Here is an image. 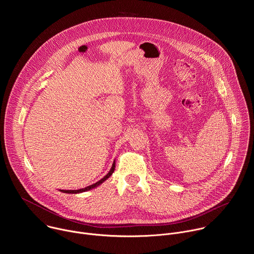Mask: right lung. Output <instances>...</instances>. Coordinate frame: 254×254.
Returning <instances> with one entry per match:
<instances>
[{
    "label": "right lung",
    "mask_w": 254,
    "mask_h": 254,
    "mask_svg": "<svg viewBox=\"0 0 254 254\" xmlns=\"http://www.w3.org/2000/svg\"><path fill=\"white\" fill-rule=\"evenodd\" d=\"M115 169H116V161H114L113 166H112L110 172H108L102 179H100V180L98 181V182H96V183H94V184H92V185H90V186H88V187L79 189V190H60V191H61L62 193H66V194H77V193H82V192H86V191H89V190H91V189H94V188L98 187L99 185H101L105 180H107L108 178H110V177L113 175V173L115 172Z\"/></svg>",
    "instance_id": "1"
}]
</instances>
